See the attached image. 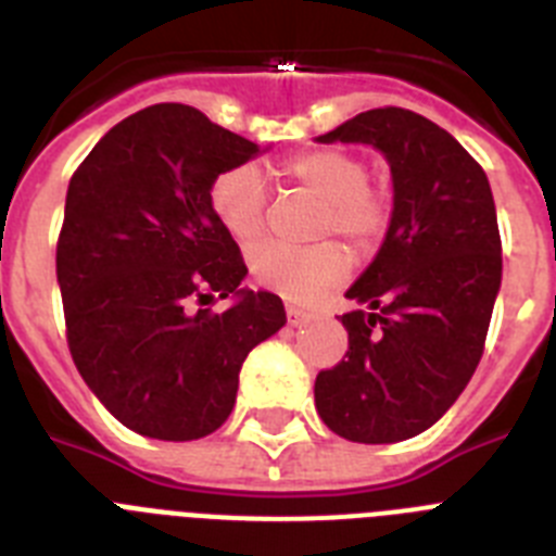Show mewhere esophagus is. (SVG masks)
<instances>
[{"label":"esophagus","instance_id":"34e87169","mask_svg":"<svg viewBox=\"0 0 556 556\" xmlns=\"http://www.w3.org/2000/svg\"><path fill=\"white\" fill-rule=\"evenodd\" d=\"M285 313H288V325L291 327H302L311 321V313H305L302 307H296V305H285Z\"/></svg>","mask_w":556,"mask_h":556}]
</instances>
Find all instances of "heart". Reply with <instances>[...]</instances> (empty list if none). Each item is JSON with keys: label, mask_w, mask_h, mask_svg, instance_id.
Masks as SVG:
<instances>
[{"label": "heart", "mask_w": 556, "mask_h": 556, "mask_svg": "<svg viewBox=\"0 0 556 556\" xmlns=\"http://www.w3.org/2000/svg\"><path fill=\"white\" fill-rule=\"evenodd\" d=\"M285 173L299 187L325 201L321 231H336L352 243L366 245L378 238L389 220V206L375 187L364 159L336 148L296 153L285 159ZM210 204L218 224L240 245L257 243L265 229L268 185L257 164H238L220 173L210 190ZM251 274L260 285L296 302H307L318 291L341 282L350 271L344 249L336 243L293 249L282 243H263L251 251Z\"/></svg>", "instance_id": "heart-1"}]
</instances>
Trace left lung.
I'll return each instance as SVG.
<instances>
[{
	"instance_id": "1",
	"label": "left lung",
	"mask_w": 556,
	"mask_h": 556,
	"mask_svg": "<svg viewBox=\"0 0 556 556\" xmlns=\"http://www.w3.org/2000/svg\"><path fill=\"white\" fill-rule=\"evenodd\" d=\"M316 142H361L392 170V220L346 299V358L316 378L338 437L389 445L428 431L465 392L501 291V235L481 164L437 123L371 109Z\"/></svg>"
}]
</instances>
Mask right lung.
I'll return each mask as SVG.
<instances>
[{"instance_id": "1", "label": "right lung", "mask_w": 556, "mask_h": 556, "mask_svg": "<svg viewBox=\"0 0 556 556\" xmlns=\"http://www.w3.org/2000/svg\"><path fill=\"white\" fill-rule=\"evenodd\" d=\"M257 153L192 105L159 103L114 125L72 176L55 254L72 361L142 437L218 431L245 355L282 330V299L243 288L210 204L215 178ZM215 295L226 312L194 311Z\"/></svg>"}]
</instances>
